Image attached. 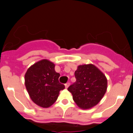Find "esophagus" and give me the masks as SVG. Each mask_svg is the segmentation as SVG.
Listing matches in <instances>:
<instances>
[{"label": "esophagus", "mask_w": 133, "mask_h": 133, "mask_svg": "<svg viewBox=\"0 0 133 133\" xmlns=\"http://www.w3.org/2000/svg\"><path fill=\"white\" fill-rule=\"evenodd\" d=\"M69 84H70V83H67L65 84V87L66 88V89H67V88L69 87Z\"/></svg>", "instance_id": "obj_1"}]
</instances>
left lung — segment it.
I'll return each mask as SVG.
<instances>
[{"instance_id":"left-lung-1","label":"left lung","mask_w":133,"mask_h":133,"mask_svg":"<svg viewBox=\"0 0 133 133\" xmlns=\"http://www.w3.org/2000/svg\"><path fill=\"white\" fill-rule=\"evenodd\" d=\"M76 82L69 86L75 103L83 109H89L98 104L107 89L105 75L93 64L78 66L75 71Z\"/></svg>"}]
</instances>
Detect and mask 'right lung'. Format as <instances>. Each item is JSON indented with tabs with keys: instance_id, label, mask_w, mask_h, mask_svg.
Listing matches in <instances>:
<instances>
[{
	"instance_id": "obj_1",
	"label": "right lung",
	"mask_w": 133,
	"mask_h": 133,
	"mask_svg": "<svg viewBox=\"0 0 133 133\" xmlns=\"http://www.w3.org/2000/svg\"><path fill=\"white\" fill-rule=\"evenodd\" d=\"M60 74L55 64L42 60L31 66L25 74V86L30 98L41 107H50L56 101L61 90L65 88L58 81Z\"/></svg>"
}]
</instances>
